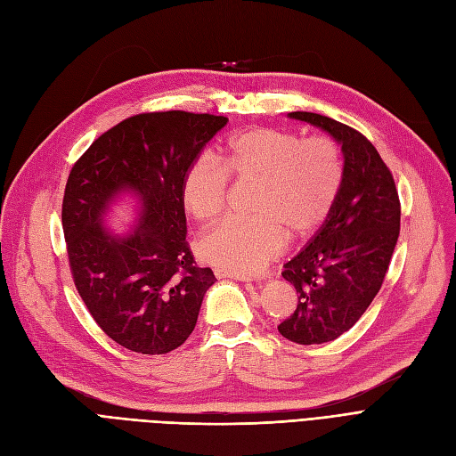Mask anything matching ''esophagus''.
Listing matches in <instances>:
<instances>
[{
  "label": "esophagus",
  "mask_w": 456,
  "mask_h": 456,
  "mask_svg": "<svg viewBox=\"0 0 456 456\" xmlns=\"http://www.w3.org/2000/svg\"><path fill=\"white\" fill-rule=\"evenodd\" d=\"M214 273H216V278H232V280H239V281H254V278H251V276L229 273V271H224V268H216Z\"/></svg>",
  "instance_id": "1"
}]
</instances>
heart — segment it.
I'll return each instance as SVG.
<instances>
[{"label": "heart", "instance_id": "1", "mask_svg": "<svg viewBox=\"0 0 456 456\" xmlns=\"http://www.w3.org/2000/svg\"><path fill=\"white\" fill-rule=\"evenodd\" d=\"M227 175L259 180L254 216H229L199 240V256L237 274L259 273L283 249L288 228L306 237L330 214L344 183L340 150L327 137L256 127L232 134L216 158L200 154L182 178V202L199 222L222 214Z\"/></svg>", "mask_w": 456, "mask_h": 456}]
</instances>
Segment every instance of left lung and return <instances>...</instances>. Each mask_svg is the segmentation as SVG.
<instances>
[{
	"instance_id": "left-lung-1",
	"label": "left lung",
	"mask_w": 456,
	"mask_h": 456,
	"mask_svg": "<svg viewBox=\"0 0 456 456\" xmlns=\"http://www.w3.org/2000/svg\"><path fill=\"white\" fill-rule=\"evenodd\" d=\"M288 116L327 131L344 156L330 214L281 273L298 302L280 334L300 346L325 344L355 325L381 289L400 234V200L389 167L362 133L315 112Z\"/></svg>"
}]
</instances>
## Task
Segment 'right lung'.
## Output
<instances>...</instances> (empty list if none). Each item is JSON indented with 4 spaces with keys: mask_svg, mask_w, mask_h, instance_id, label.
I'll list each match as a JSON object with an SVG mask.
<instances>
[{
    "mask_svg": "<svg viewBox=\"0 0 456 456\" xmlns=\"http://www.w3.org/2000/svg\"><path fill=\"white\" fill-rule=\"evenodd\" d=\"M225 116L183 110L131 116L101 134L73 165L61 224L77 291L109 338L163 355L193 332L216 276L185 242L182 178ZM138 200L134 231L104 227L113 202Z\"/></svg>",
    "mask_w": 456,
    "mask_h": 456,
    "instance_id": "right-lung-1",
    "label": "right lung"
}]
</instances>
